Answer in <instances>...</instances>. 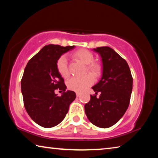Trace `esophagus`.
Masks as SVG:
<instances>
[{"label": "esophagus", "instance_id": "34e87169", "mask_svg": "<svg viewBox=\"0 0 158 158\" xmlns=\"http://www.w3.org/2000/svg\"><path fill=\"white\" fill-rule=\"evenodd\" d=\"M76 95H77V97H79V96L81 95V93H79V92H77L76 93Z\"/></svg>", "mask_w": 158, "mask_h": 158}]
</instances>
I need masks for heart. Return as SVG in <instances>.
Segmentation results:
<instances>
[{
	"label": "heart",
	"mask_w": 158,
	"mask_h": 158,
	"mask_svg": "<svg viewBox=\"0 0 158 158\" xmlns=\"http://www.w3.org/2000/svg\"><path fill=\"white\" fill-rule=\"evenodd\" d=\"M74 58L79 60L84 65H86V71L88 73L93 77H98L101 74L100 66L96 63H92L94 60L93 53L85 49H79L73 53ZM57 69L63 78H67L69 76V70L68 68V61L65 56H60L56 63ZM94 79L91 75H85L81 79L72 78L67 82V86L69 90L77 92H82L93 84Z\"/></svg>",
	"instance_id": "obj_1"
}]
</instances>
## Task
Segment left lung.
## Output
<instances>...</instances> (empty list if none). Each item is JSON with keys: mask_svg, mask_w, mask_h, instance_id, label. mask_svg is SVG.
<instances>
[{"mask_svg": "<svg viewBox=\"0 0 158 158\" xmlns=\"http://www.w3.org/2000/svg\"><path fill=\"white\" fill-rule=\"evenodd\" d=\"M102 58V73L92 89L100 98L90 95L84 106L88 119L95 126L107 128L116 124L128 108L132 91V77L126 60L109 47L93 49Z\"/></svg>", "mask_w": 158, "mask_h": 158, "instance_id": "1", "label": "left lung"}]
</instances>
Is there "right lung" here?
I'll use <instances>...</instances> for the list:
<instances>
[{"label": "right lung", "mask_w": 158, "mask_h": 158, "mask_svg": "<svg viewBox=\"0 0 158 158\" xmlns=\"http://www.w3.org/2000/svg\"><path fill=\"white\" fill-rule=\"evenodd\" d=\"M74 48L46 45L28 61L23 72L21 88L25 109L32 120L43 127L59 124L76 98L74 91L66 90L56 66L58 58ZM58 88L64 91L61 96L55 93Z\"/></svg>", "instance_id": "obj_1"}]
</instances>
